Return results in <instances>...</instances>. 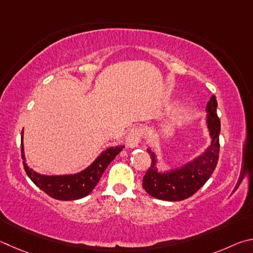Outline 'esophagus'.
Instances as JSON below:
<instances>
[{
  "label": "esophagus",
  "instance_id": "1",
  "mask_svg": "<svg viewBox=\"0 0 253 253\" xmlns=\"http://www.w3.org/2000/svg\"><path fill=\"white\" fill-rule=\"evenodd\" d=\"M141 140V131L139 129H132L129 131L126 138V145L127 148H136Z\"/></svg>",
  "mask_w": 253,
  "mask_h": 253
}]
</instances>
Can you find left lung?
<instances>
[{"label": "left lung", "instance_id": "1", "mask_svg": "<svg viewBox=\"0 0 253 253\" xmlns=\"http://www.w3.org/2000/svg\"><path fill=\"white\" fill-rule=\"evenodd\" d=\"M215 96L207 104V127L211 143L205 152L185 165L160 172L157 168L156 153L148 149L152 163L143 176L142 187L150 196L166 201H181L193 196L213 173L219 159L220 119L216 115Z\"/></svg>", "mask_w": 253, "mask_h": 253}]
</instances>
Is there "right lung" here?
Masks as SVG:
<instances>
[{
	"mask_svg": "<svg viewBox=\"0 0 253 253\" xmlns=\"http://www.w3.org/2000/svg\"><path fill=\"white\" fill-rule=\"evenodd\" d=\"M124 145L105 149L90 166L74 174L46 175L40 174L28 166L24 156L23 130L21 136V152L24 170L32 182L53 199L61 201H72L86 197L99 182L102 174L114 158L122 151Z\"/></svg>",
	"mask_w": 253,
	"mask_h": 253,
	"instance_id": "right-lung-1",
	"label": "right lung"
}]
</instances>
